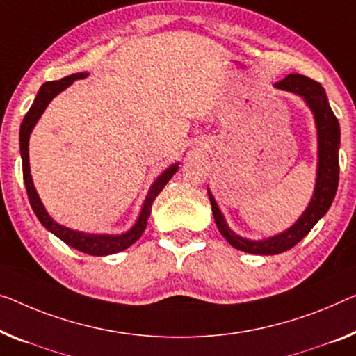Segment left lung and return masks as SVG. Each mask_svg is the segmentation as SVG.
<instances>
[{"label":"left lung","mask_w":356,"mask_h":356,"mask_svg":"<svg viewBox=\"0 0 356 356\" xmlns=\"http://www.w3.org/2000/svg\"><path fill=\"white\" fill-rule=\"evenodd\" d=\"M275 88L280 91L291 92L304 100L307 107L310 108L315 120L316 127V180L314 195L305 211L302 212L289 229L278 233V235L262 238V240H249V238L236 235L227 224L224 214L217 204L211 190L208 188L209 201L212 206V216H214L216 225L222 236L230 245L249 254H259V256H273V254L284 252L296 246L307 233L314 229L315 224L326 214L331 208L334 196L339 185V148H341V127L339 121L334 116L331 105L327 102L326 91L320 83L307 78L299 73H291L281 81L275 83Z\"/></svg>","instance_id":"1"}]
</instances>
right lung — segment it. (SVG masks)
Returning <instances> with one entry per match:
<instances>
[{
  "instance_id": "add662e5",
  "label": "right lung",
  "mask_w": 356,
  "mask_h": 356,
  "mask_svg": "<svg viewBox=\"0 0 356 356\" xmlns=\"http://www.w3.org/2000/svg\"><path fill=\"white\" fill-rule=\"evenodd\" d=\"M89 75L88 72H79L73 73L70 76H65L59 79V81H49L44 83L40 88L38 94H36L35 102L31 104L30 110L26 111L25 118L20 124V132H19V145H20V156H22V169H24V182L26 188V195H29L30 204L33 208V212L38 217L40 222L46 227L51 233H54L57 238H60L63 243H67L68 246L78 249V251L91 254V256H108V254H115L120 251H124L126 248L139 240L142 233L147 229V220L150 217L152 212V204L158 195H160L161 190L164 188L174 174L177 172L179 163H174L171 166L164 169V171L155 179V182L152 184L150 190L145 196L144 203H142V208L139 212V217L134 222V225L131 227L129 230L124 233H120V235H108V233H84L79 230L68 229V227L59 224L49 216V212L46 211L44 204L41 203V198L38 192H36L33 179H31L30 172V161H29V142H30V134L33 131V127L38 123L41 115L44 113L47 105L51 104V100L59 95L62 91H65L68 86H72L76 79H83Z\"/></svg>"
}]
</instances>
